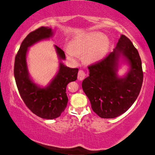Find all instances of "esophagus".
<instances>
[{"label": "esophagus", "mask_w": 155, "mask_h": 155, "mask_svg": "<svg viewBox=\"0 0 155 155\" xmlns=\"http://www.w3.org/2000/svg\"><path fill=\"white\" fill-rule=\"evenodd\" d=\"M86 76V73L82 70H80L78 73V80H82L84 79Z\"/></svg>", "instance_id": "obj_1"}]
</instances>
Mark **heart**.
Instances as JSON below:
<instances>
[{
	"instance_id": "b5f03b06",
	"label": "heart",
	"mask_w": 155,
	"mask_h": 155,
	"mask_svg": "<svg viewBox=\"0 0 155 155\" xmlns=\"http://www.w3.org/2000/svg\"><path fill=\"white\" fill-rule=\"evenodd\" d=\"M110 42L101 33L91 32L76 39L71 44V48L67 49V53L71 58L77 59L78 54H85L88 62H94L103 58L109 48Z\"/></svg>"
}]
</instances>
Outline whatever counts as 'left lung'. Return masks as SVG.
<instances>
[{
	"label": "left lung",
	"mask_w": 155,
	"mask_h": 155,
	"mask_svg": "<svg viewBox=\"0 0 155 155\" xmlns=\"http://www.w3.org/2000/svg\"><path fill=\"white\" fill-rule=\"evenodd\" d=\"M120 54L131 65L124 78L115 73ZM88 67L90 73L82 86L94 112L101 118H113L128 110L139 95L143 77L140 54L129 38L122 35L113 51Z\"/></svg>",
	"instance_id": "8db88e82"
}]
</instances>
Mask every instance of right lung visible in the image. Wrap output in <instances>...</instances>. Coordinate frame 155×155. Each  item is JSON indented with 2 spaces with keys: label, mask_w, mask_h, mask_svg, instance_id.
<instances>
[{
  "label": "right lung",
  "mask_w": 155,
  "mask_h": 155,
  "mask_svg": "<svg viewBox=\"0 0 155 155\" xmlns=\"http://www.w3.org/2000/svg\"><path fill=\"white\" fill-rule=\"evenodd\" d=\"M52 35L51 29L41 26L27 35L23 40L15 58L14 77L21 98L31 112L45 119L59 117L67 107L68 84L77 80L78 68L72 69L60 63L58 73L48 87L41 88L32 82L28 76L26 56L29 46ZM61 59L65 58L64 51L55 45Z\"/></svg>",
  "instance_id": "add662e5"
}]
</instances>
